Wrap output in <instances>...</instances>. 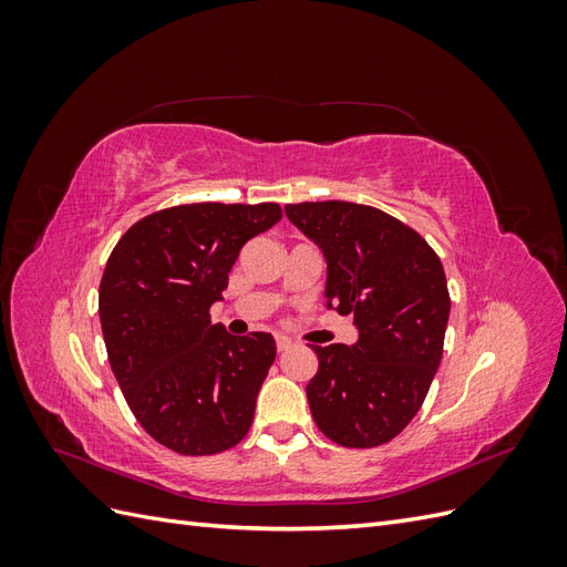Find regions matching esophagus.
<instances>
[{
    "instance_id": "obj_1",
    "label": "esophagus",
    "mask_w": 567,
    "mask_h": 567,
    "mask_svg": "<svg viewBox=\"0 0 567 567\" xmlns=\"http://www.w3.org/2000/svg\"><path fill=\"white\" fill-rule=\"evenodd\" d=\"M290 346H293V340L286 338V336H277V350L279 352H286Z\"/></svg>"
}]
</instances>
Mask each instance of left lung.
Here are the masks:
<instances>
[{"mask_svg":"<svg viewBox=\"0 0 567 567\" xmlns=\"http://www.w3.org/2000/svg\"><path fill=\"white\" fill-rule=\"evenodd\" d=\"M286 217L323 255L326 307L352 315L359 333L352 346H312L315 423L342 447H379L419 414L440 367L452 307L440 257L371 205L298 203Z\"/></svg>","mask_w":567,"mask_h":567,"instance_id":"obj_1","label":"left lung"}]
</instances>
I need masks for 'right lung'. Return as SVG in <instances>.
Masks as SVG:
<instances>
[{"instance_id":"right-lung-1","label":"right lung","mask_w":567,"mask_h":567,"mask_svg":"<svg viewBox=\"0 0 567 567\" xmlns=\"http://www.w3.org/2000/svg\"><path fill=\"white\" fill-rule=\"evenodd\" d=\"M281 219L277 203H192L136 221L113 248L99 317L115 381L144 431L184 456L231 450L250 431L277 357L271 333L210 321L238 252Z\"/></svg>"}]
</instances>
